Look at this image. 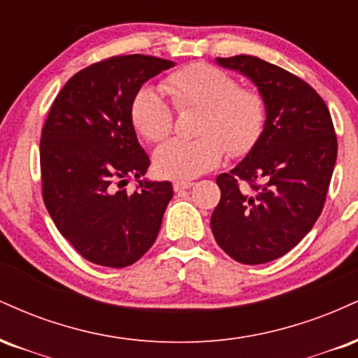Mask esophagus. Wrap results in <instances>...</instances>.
Returning a JSON list of instances; mask_svg holds the SVG:
<instances>
[{
	"label": "esophagus",
	"mask_w": 358,
	"mask_h": 358,
	"mask_svg": "<svg viewBox=\"0 0 358 358\" xmlns=\"http://www.w3.org/2000/svg\"><path fill=\"white\" fill-rule=\"evenodd\" d=\"M174 191H182V189H189L194 186V182H191V180H174Z\"/></svg>",
	"instance_id": "esophagus-1"
}]
</instances>
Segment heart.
Listing matches in <instances>:
<instances>
[{
    "mask_svg": "<svg viewBox=\"0 0 358 358\" xmlns=\"http://www.w3.org/2000/svg\"><path fill=\"white\" fill-rule=\"evenodd\" d=\"M179 110L201 108L196 141L167 142L155 154V169L172 179H192L231 155L250 152L266 119L263 96L209 63H191L162 82ZM134 127L149 142H162L174 129V108L155 88H142L130 107Z\"/></svg>",
    "mask_w": 358,
    "mask_h": 358,
    "instance_id": "obj_1",
    "label": "heart"
}]
</instances>
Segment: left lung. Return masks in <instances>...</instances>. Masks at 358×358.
<instances>
[{"label": "left lung", "instance_id": "obj_1", "mask_svg": "<svg viewBox=\"0 0 358 358\" xmlns=\"http://www.w3.org/2000/svg\"><path fill=\"white\" fill-rule=\"evenodd\" d=\"M216 62L258 87L266 120L246 157L216 178L221 201L211 229L238 263L263 264L293 250L317 222L337 161V136L327 103L296 75L250 55Z\"/></svg>", "mask_w": 358, "mask_h": 358}]
</instances>
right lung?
<instances>
[{
  "label": "right lung",
  "mask_w": 358,
  "mask_h": 358,
  "mask_svg": "<svg viewBox=\"0 0 358 358\" xmlns=\"http://www.w3.org/2000/svg\"><path fill=\"white\" fill-rule=\"evenodd\" d=\"M174 62L119 55L75 73L41 130L43 201L62 236L90 263L125 268L157 238L172 199L169 180H138L137 191L113 184L141 179L149 155L138 144L130 107L149 78Z\"/></svg>",
  "instance_id": "1"
}]
</instances>
